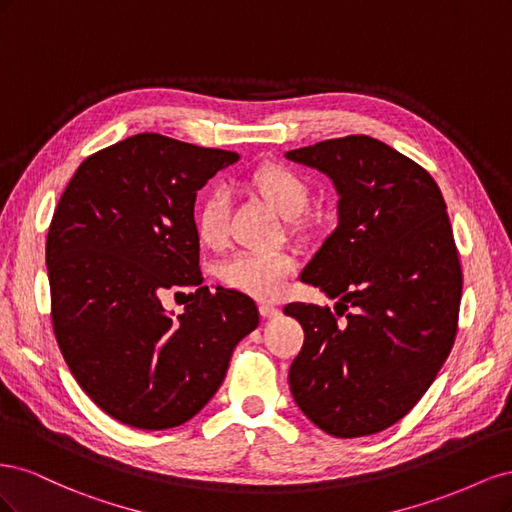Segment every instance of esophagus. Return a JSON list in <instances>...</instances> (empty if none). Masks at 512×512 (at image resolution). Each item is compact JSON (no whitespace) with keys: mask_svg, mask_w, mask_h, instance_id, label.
<instances>
[{"mask_svg":"<svg viewBox=\"0 0 512 512\" xmlns=\"http://www.w3.org/2000/svg\"><path fill=\"white\" fill-rule=\"evenodd\" d=\"M258 312H260L262 318H277V316L282 314V309L277 307V305H273V303H260L258 305Z\"/></svg>","mask_w":512,"mask_h":512,"instance_id":"obj_1","label":"esophagus"}]
</instances>
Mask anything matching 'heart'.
I'll use <instances>...</instances> for the list:
<instances>
[{
    "label": "heart",
    "mask_w": 512,
    "mask_h": 512,
    "mask_svg": "<svg viewBox=\"0 0 512 512\" xmlns=\"http://www.w3.org/2000/svg\"><path fill=\"white\" fill-rule=\"evenodd\" d=\"M250 185L265 196L284 218L294 220L309 205V183L297 170L286 164H265L256 168ZM196 237L209 250H222L230 239V207L224 190H213L205 196L196 213ZM297 262L288 252H241L226 260L220 277L230 288L256 299H275L286 290Z\"/></svg>",
    "instance_id": "heart-1"
}]
</instances>
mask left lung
<instances>
[{
	"mask_svg": "<svg viewBox=\"0 0 512 512\" xmlns=\"http://www.w3.org/2000/svg\"><path fill=\"white\" fill-rule=\"evenodd\" d=\"M339 194L337 228L301 273L335 303H288L305 342L290 365L301 412L335 438L404 418L436 380L457 335L463 275L438 183L365 134L288 151Z\"/></svg>",
	"mask_w": 512,
	"mask_h": 512,
	"instance_id": "obj_1",
	"label": "left lung"
}]
</instances>
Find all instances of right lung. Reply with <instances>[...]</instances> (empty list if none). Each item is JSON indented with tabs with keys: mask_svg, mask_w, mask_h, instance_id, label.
I'll return each mask as SVG.
<instances>
[{
	"mask_svg": "<svg viewBox=\"0 0 512 512\" xmlns=\"http://www.w3.org/2000/svg\"><path fill=\"white\" fill-rule=\"evenodd\" d=\"M239 153L136 134L89 156L46 237L61 354L98 408L136 429H170L207 406L258 322L243 292L203 286L196 192ZM194 287L177 319L161 297Z\"/></svg>",
	"mask_w": 512,
	"mask_h": 512,
	"instance_id": "add662e5",
	"label": "right lung"
}]
</instances>
